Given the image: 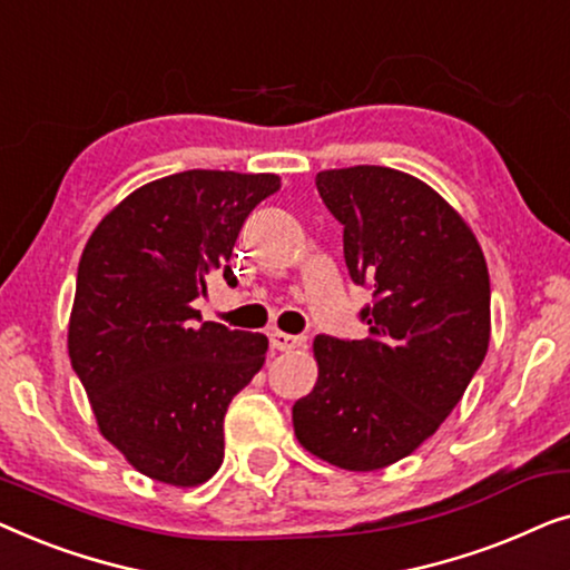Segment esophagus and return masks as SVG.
Returning <instances> with one entry per match:
<instances>
[{
	"instance_id": "esophagus-1",
	"label": "esophagus",
	"mask_w": 570,
	"mask_h": 570,
	"mask_svg": "<svg viewBox=\"0 0 570 570\" xmlns=\"http://www.w3.org/2000/svg\"><path fill=\"white\" fill-rule=\"evenodd\" d=\"M269 342L272 347L279 350V353H287V350H295L301 347L306 337H301V334H285V332H272L269 334Z\"/></svg>"
}]
</instances>
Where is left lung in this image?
Masks as SVG:
<instances>
[{"instance_id": "left-lung-1", "label": "left lung", "mask_w": 570, "mask_h": 570, "mask_svg": "<svg viewBox=\"0 0 570 570\" xmlns=\"http://www.w3.org/2000/svg\"><path fill=\"white\" fill-rule=\"evenodd\" d=\"M316 189L342 223L345 264L373 291L365 340L318 334L314 392L293 404L301 446L350 472L400 462L439 431L485 361L490 277L454 207L384 166L322 170Z\"/></svg>"}]
</instances>
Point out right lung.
Here are the masks:
<instances>
[{"label":"right lung","instance_id":"add662e5","mask_svg":"<svg viewBox=\"0 0 570 570\" xmlns=\"http://www.w3.org/2000/svg\"><path fill=\"white\" fill-rule=\"evenodd\" d=\"M275 174L184 170L131 191L85 246L69 316V361L106 441L147 478L194 488L220 470L228 404L269 342L199 322L191 301L223 272Z\"/></svg>","mask_w":570,"mask_h":570}]
</instances>
